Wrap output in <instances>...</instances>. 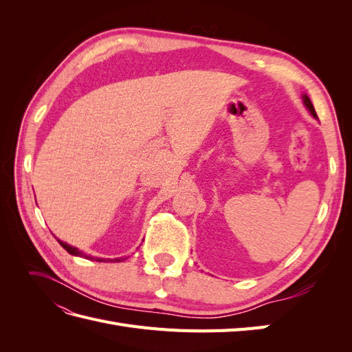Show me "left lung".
<instances>
[{"label": "left lung", "instance_id": "obj_1", "mask_svg": "<svg viewBox=\"0 0 352 352\" xmlns=\"http://www.w3.org/2000/svg\"><path fill=\"white\" fill-rule=\"evenodd\" d=\"M304 104H305V107L308 109V110H310V113L316 117V119H317V114H316V110H314V107H313V104H311V101H310V98H308L307 97V95H304Z\"/></svg>", "mask_w": 352, "mask_h": 352}]
</instances>
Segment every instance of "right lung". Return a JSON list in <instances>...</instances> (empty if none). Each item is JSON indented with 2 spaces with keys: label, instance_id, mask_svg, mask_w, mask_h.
Instances as JSON below:
<instances>
[{
  "label": "right lung",
  "instance_id": "right-lung-1",
  "mask_svg": "<svg viewBox=\"0 0 352 352\" xmlns=\"http://www.w3.org/2000/svg\"><path fill=\"white\" fill-rule=\"evenodd\" d=\"M58 241V243L61 245V247L63 248H65L69 254H72V255H79V257H85V258H89V260H94L92 257H91V255H87V254H83L82 251H79L78 248H74V247H70V245L69 243H66V242H61L60 239H57ZM97 261H102V258L100 260V258H97ZM105 261V260H104ZM110 261H113V263H117V261H122L120 258H114V260H110Z\"/></svg>",
  "mask_w": 352,
  "mask_h": 352
}]
</instances>
